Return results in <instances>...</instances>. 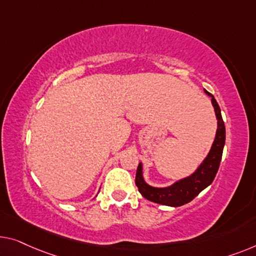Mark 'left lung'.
Wrapping results in <instances>:
<instances>
[{
	"label": "left lung",
	"instance_id": "left-lung-1",
	"mask_svg": "<svg viewBox=\"0 0 256 256\" xmlns=\"http://www.w3.org/2000/svg\"><path fill=\"white\" fill-rule=\"evenodd\" d=\"M204 92L206 94L212 96V104L217 117L216 136L210 152H209L204 163H201V166L198 168V170L193 174L174 182L169 188H152V186L144 182L142 177V166L139 163L136 174V185L139 192L147 200L160 204L179 207V206L188 204L190 201H192L201 190H204L207 186L210 185L214 178H215L217 171H218L220 160H222L224 144H226V125H224L220 106L215 100V98L209 92Z\"/></svg>",
	"mask_w": 256,
	"mask_h": 256
}]
</instances>
